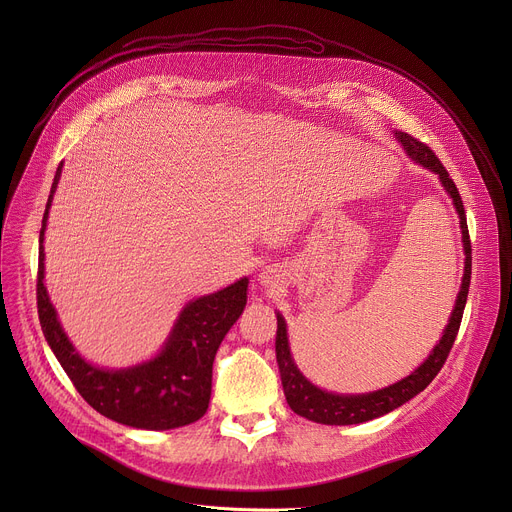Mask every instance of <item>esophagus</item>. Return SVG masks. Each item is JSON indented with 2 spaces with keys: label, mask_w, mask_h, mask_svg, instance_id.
Here are the masks:
<instances>
[{
  "label": "esophagus",
  "mask_w": 512,
  "mask_h": 512,
  "mask_svg": "<svg viewBox=\"0 0 512 512\" xmlns=\"http://www.w3.org/2000/svg\"><path fill=\"white\" fill-rule=\"evenodd\" d=\"M259 281H261V285H265V287H275V285L281 281V273H279V269L267 267V269L261 271Z\"/></svg>",
  "instance_id": "obj_1"
}]
</instances>
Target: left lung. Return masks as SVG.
Returning <instances> with one entry per match:
<instances>
[{
    "mask_svg": "<svg viewBox=\"0 0 512 512\" xmlns=\"http://www.w3.org/2000/svg\"><path fill=\"white\" fill-rule=\"evenodd\" d=\"M395 139L401 143L403 152L421 168L433 172L440 178L444 190L452 198V204L460 218V233H462V247H464V275L460 283V291L456 296L454 310L448 318V326L442 332V338L435 342L427 358L419 364L415 371H411L401 381L387 385L377 391L369 393H334L326 391L318 385H314L300 369L294 360L289 348V336H287V322L285 318L275 312L277 316V336H275V358L279 367V377L283 385V395L287 399V405L291 411L324 425H354L364 423L377 417H383L415 395H419L444 367V362L450 354V348L454 346L456 334L460 330L462 314L468 300V287H470V275H472V249H470V237H468V225H466V212L464 202L460 198V192L456 184L452 182L450 174L442 166V162L435 158V154L427 148L425 143L417 141L409 133L393 131Z\"/></svg>",
    "mask_w": 512,
    "mask_h": 512,
    "instance_id": "8db88e82",
    "label": "left lung"
}]
</instances>
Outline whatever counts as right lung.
I'll return each mask as SVG.
<instances>
[{
  "label": "right lung",
  "mask_w": 512,
  "mask_h": 512,
  "mask_svg": "<svg viewBox=\"0 0 512 512\" xmlns=\"http://www.w3.org/2000/svg\"><path fill=\"white\" fill-rule=\"evenodd\" d=\"M60 174L62 162L42 218L36 287L40 326L50 350L81 397L121 425L166 431L198 421L208 409L216 350L247 306L249 277L190 300L152 358L121 369L89 362L64 332L44 285V233Z\"/></svg>",
  "instance_id": "obj_1"
}]
</instances>
